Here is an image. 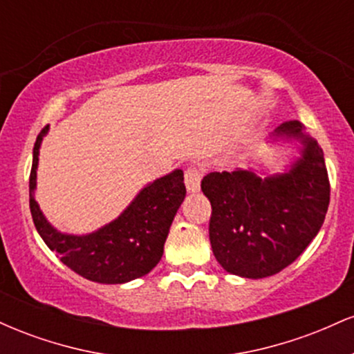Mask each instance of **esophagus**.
<instances>
[{
	"label": "esophagus",
	"instance_id": "obj_1",
	"mask_svg": "<svg viewBox=\"0 0 354 354\" xmlns=\"http://www.w3.org/2000/svg\"><path fill=\"white\" fill-rule=\"evenodd\" d=\"M201 178H203V171L198 166H188L185 171V183H186V189L189 193H194V191L200 189L201 185Z\"/></svg>",
	"mask_w": 354,
	"mask_h": 354
}]
</instances>
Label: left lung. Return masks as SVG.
<instances>
[{"label":"left lung","mask_w":354,"mask_h":354,"mask_svg":"<svg viewBox=\"0 0 354 354\" xmlns=\"http://www.w3.org/2000/svg\"><path fill=\"white\" fill-rule=\"evenodd\" d=\"M288 121L278 135L299 138L303 156L288 173L259 178L251 171L209 173L201 189L211 203L209 241L223 270L266 278L290 266L323 226L330 180L323 149Z\"/></svg>","instance_id":"1"}]
</instances>
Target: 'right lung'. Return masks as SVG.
Returning a JSON list of instances; mask_svg holds the SVG:
<instances>
[{
    "label": "right lung",
    "instance_id": "obj_1",
    "mask_svg": "<svg viewBox=\"0 0 354 354\" xmlns=\"http://www.w3.org/2000/svg\"><path fill=\"white\" fill-rule=\"evenodd\" d=\"M44 126L36 138L30 174V209L39 236L70 270L95 283L120 284L148 274L160 263L174 214L186 196L181 169L153 181L113 223L86 236L56 231L35 201L39 145Z\"/></svg>",
    "mask_w": 354,
    "mask_h": 354
}]
</instances>
